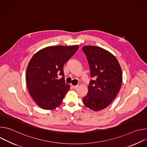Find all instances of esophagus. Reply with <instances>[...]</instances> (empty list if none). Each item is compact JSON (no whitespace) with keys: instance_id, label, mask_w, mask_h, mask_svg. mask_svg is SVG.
I'll use <instances>...</instances> for the list:
<instances>
[{"instance_id":"34e87169","label":"esophagus","mask_w":147,"mask_h":147,"mask_svg":"<svg viewBox=\"0 0 147 147\" xmlns=\"http://www.w3.org/2000/svg\"><path fill=\"white\" fill-rule=\"evenodd\" d=\"M72 87H73V89H74V90H76V89H77V88H78V86H71Z\"/></svg>"}]
</instances>
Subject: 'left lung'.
Listing matches in <instances>:
<instances>
[{"label": "left lung", "instance_id": "obj_1", "mask_svg": "<svg viewBox=\"0 0 147 147\" xmlns=\"http://www.w3.org/2000/svg\"><path fill=\"white\" fill-rule=\"evenodd\" d=\"M91 77L88 92L82 99L85 105L95 111L107 108L115 99L122 83V71L117 59L108 51L95 46H85Z\"/></svg>", "mask_w": 147, "mask_h": 147}]
</instances>
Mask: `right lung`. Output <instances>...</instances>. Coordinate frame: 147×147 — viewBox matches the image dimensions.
<instances>
[{"instance_id": "right-lung-1", "label": "right lung", "mask_w": 147, "mask_h": 147, "mask_svg": "<svg viewBox=\"0 0 147 147\" xmlns=\"http://www.w3.org/2000/svg\"><path fill=\"white\" fill-rule=\"evenodd\" d=\"M79 47L52 46L36 52L30 60L26 82L30 95L44 109L59 107L70 89L65 82L63 66ZM62 77L58 79V76Z\"/></svg>"}]
</instances>
